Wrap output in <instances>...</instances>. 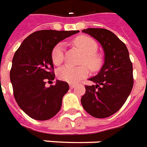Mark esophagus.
<instances>
[{
  "label": "esophagus",
  "mask_w": 147,
  "mask_h": 147,
  "mask_svg": "<svg viewBox=\"0 0 147 147\" xmlns=\"http://www.w3.org/2000/svg\"><path fill=\"white\" fill-rule=\"evenodd\" d=\"M69 86H70L71 89H73V88L75 87V86H76V85H75V84H71H71H69Z\"/></svg>",
  "instance_id": "esophagus-1"
}]
</instances>
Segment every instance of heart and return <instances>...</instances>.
Returning a JSON list of instances; mask_svg holds the SVG:
<instances>
[{
  "mask_svg": "<svg viewBox=\"0 0 147 147\" xmlns=\"http://www.w3.org/2000/svg\"><path fill=\"white\" fill-rule=\"evenodd\" d=\"M73 44L83 53L82 64H86L90 70L95 72L100 69L103 65V58L96 51L97 43L89 36H80L73 40ZM52 61L54 65L59 66L65 59V43L61 42L54 47L51 52ZM89 74V69L86 65L78 67L64 66L57 70V77L63 81L69 83H76L85 79Z\"/></svg>",
  "mask_w": 147,
  "mask_h": 147,
  "instance_id": "heart-1",
  "label": "heart"
}]
</instances>
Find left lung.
Segmentation results:
<instances>
[{"mask_svg":"<svg viewBox=\"0 0 147 147\" xmlns=\"http://www.w3.org/2000/svg\"><path fill=\"white\" fill-rule=\"evenodd\" d=\"M100 43L104 63L99 73L90 80L95 83L85 86L81 98L85 111L93 117L107 118L123 106L133 86L132 64L125 44L110 30L97 28L83 29Z\"/></svg>","mask_w":147,"mask_h":147,"instance_id":"left-lung-1","label":"left lung"}]
</instances>
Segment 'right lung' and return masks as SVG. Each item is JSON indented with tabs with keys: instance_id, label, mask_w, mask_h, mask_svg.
Segmentation results:
<instances>
[{
	"instance_id": "right-lung-1",
	"label": "right lung",
	"mask_w": 147,
	"mask_h": 147,
	"mask_svg": "<svg viewBox=\"0 0 147 147\" xmlns=\"http://www.w3.org/2000/svg\"><path fill=\"white\" fill-rule=\"evenodd\" d=\"M79 32L36 31L26 38L15 53L10 71L13 93L19 107L30 118L48 120L61 109L69 86L56 80L55 85L45 86L46 80L55 78L51 52L60 41Z\"/></svg>"
}]
</instances>
